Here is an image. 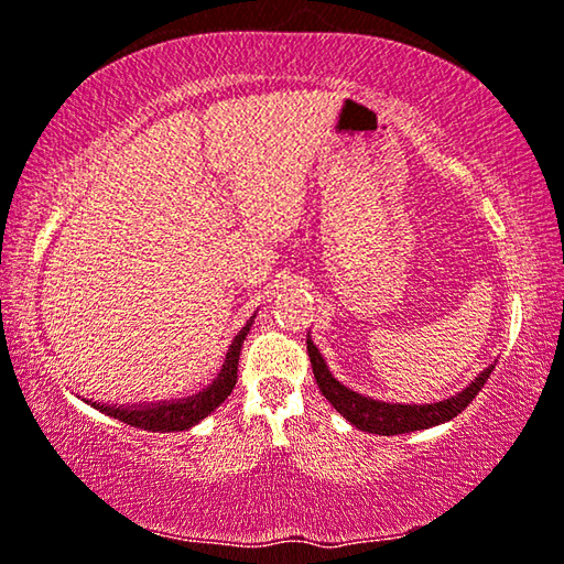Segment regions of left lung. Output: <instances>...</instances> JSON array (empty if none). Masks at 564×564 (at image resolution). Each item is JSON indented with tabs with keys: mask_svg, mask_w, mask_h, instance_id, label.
Returning <instances> with one entry per match:
<instances>
[{
	"mask_svg": "<svg viewBox=\"0 0 564 564\" xmlns=\"http://www.w3.org/2000/svg\"><path fill=\"white\" fill-rule=\"evenodd\" d=\"M308 346V359L311 366H314V377L330 406H334L338 414L344 419H348L354 426L364 429L369 434H381V436H394V434H409V432H419V429H429L436 424H444L454 419L457 414H462L467 409L475 397L485 389V383L489 379V373L495 371V366H489L487 371H481L479 377L469 383L462 394L436 401V404H387V401H377L369 397L356 394V391L346 389L344 383H338L330 371L326 369L324 359H321L318 348L314 346V341H306Z\"/></svg>",
	"mask_w": 564,
	"mask_h": 564,
	"instance_id": "1",
	"label": "left lung"
}]
</instances>
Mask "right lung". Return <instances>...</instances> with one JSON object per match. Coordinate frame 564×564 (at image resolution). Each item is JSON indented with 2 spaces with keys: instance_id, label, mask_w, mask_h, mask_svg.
I'll list each match as a JSON object with an SVG mask.
<instances>
[{
  "instance_id": "1",
  "label": "right lung",
  "mask_w": 564,
  "mask_h": 564,
  "mask_svg": "<svg viewBox=\"0 0 564 564\" xmlns=\"http://www.w3.org/2000/svg\"><path fill=\"white\" fill-rule=\"evenodd\" d=\"M248 326L240 330L236 336L234 346L226 356V364H223V371L218 373V379L210 383L208 389H203L200 394L187 397L181 401H170V404H155V406H105V404H93L95 409H100L102 414L118 419V422H124L135 429H148V432H183V429H191L193 424H198L200 419L210 414L213 409L220 406L223 401L230 397V391L236 387L238 379V356H240V346H243Z\"/></svg>"
}]
</instances>
